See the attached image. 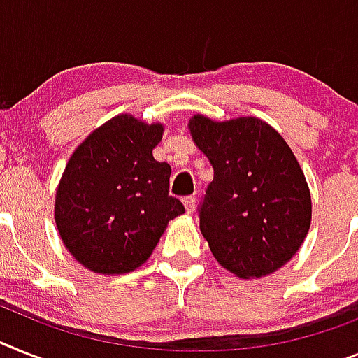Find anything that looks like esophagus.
Here are the masks:
<instances>
[{
	"label": "esophagus",
	"mask_w": 358,
	"mask_h": 358,
	"mask_svg": "<svg viewBox=\"0 0 358 358\" xmlns=\"http://www.w3.org/2000/svg\"><path fill=\"white\" fill-rule=\"evenodd\" d=\"M194 206H196V200H194L193 196L184 198V207H185V211H187V215H193Z\"/></svg>",
	"instance_id": "esophagus-1"
}]
</instances>
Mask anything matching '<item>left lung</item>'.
Listing matches in <instances>:
<instances>
[{
    "label": "left lung",
    "mask_w": 358,
    "mask_h": 358,
    "mask_svg": "<svg viewBox=\"0 0 358 358\" xmlns=\"http://www.w3.org/2000/svg\"><path fill=\"white\" fill-rule=\"evenodd\" d=\"M193 142L215 171L200 231L216 262L240 278L286 266L311 225V193L286 140L264 120H189Z\"/></svg>",
    "instance_id": "left-lung-1"
}]
</instances>
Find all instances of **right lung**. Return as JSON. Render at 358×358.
<instances>
[{
  "label": "right lung",
  "instance_id": "right-lung-1",
  "mask_svg": "<svg viewBox=\"0 0 358 358\" xmlns=\"http://www.w3.org/2000/svg\"><path fill=\"white\" fill-rule=\"evenodd\" d=\"M162 123L118 114L76 147L63 171L54 220L69 253L89 271L123 275L147 262L169 220L171 165L152 156Z\"/></svg>",
  "mask_w": 358,
  "mask_h": 358
}]
</instances>
